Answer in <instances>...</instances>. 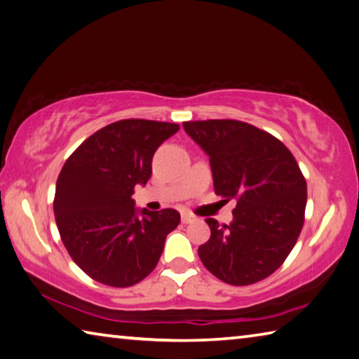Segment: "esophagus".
<instances>
[{
    "mask_svg": "<svg viewBox=\"0 0 359 359\" xmlns=\"http://www.w3.org/2000/svg\"><path fill=\"white\" fill-rule=\"evenodd\" d=\"M193 221H196V218L193 217L190 213H182V223L188 224V223H193Z\"/></svg>",
    "mask_w": 359,
    "mask_h": 359,
    "instance_id": "obj_1",
    "label": "esophagus"
}]
</instances>
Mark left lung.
<instances>
[{"instance_id":"8db88e82","label":"left lung","mask_w":359,"mask_h":359,"mask_svg":"<svg viewBox=\"0 0 359 359\" xmlns=\"http://www.w3.org/2000/svg\"><path fill=\"white\" fill-rule=\"evenodd\" d=\"M184 128L208 155L215 193L237 201L229 226L205 219L212 233L198 250L202 264L231 285L262 281L284 264L304 224L308 188L297 160L242 121H190Z\"/></svg>"}]
</instances>
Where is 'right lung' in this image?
<instances>
[{"label": "right lung", "mask_w": 359, "mask_h": 359, "mask_svg": "<svg viewBox=\"0 0 359 359\" xmlns=\"http://www.w3.org/2000/svg\"><path fill=\"white\" fill-rule=\"evenodd\" d=\"M179 123L123 119L90 135L70 155L56 182L57 231L88 276L111 287L138 284L157 266L168 233L180 223L174 208L138 218L132 194L152 174V157Z\"/></svg>", "instance_id": "obj_1"}]
</instances>
